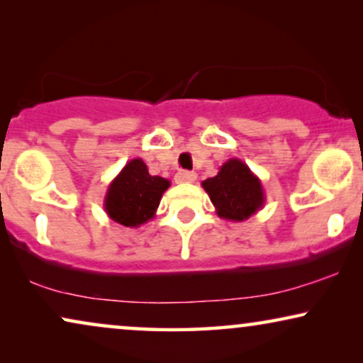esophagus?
Segmentation results:
<instances>
[{
  "instance_id": "1",
  "label": "esophagus",
  "mask_w": 363,
  "mask_h": 363,
  "mask_svg": "<svg viewBox=\"0 0 363 363\" xmlns=\"http://www.w3.org/2000/svg\"><path fill=\"white\" fill-rule=\"evenodd\" d=\"M177 183H193L196 180V173L195 172H186V170H182L177 173L175 177Z\"/></svg>"
}]
</instances>
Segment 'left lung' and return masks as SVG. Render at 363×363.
Listing matches in <instances>:
<instances>
[{"label":"left lung","instance_id":"obj_1","mask_svg":"<svg viewBox=\"0 0 363 363\" xmlns=\"http://www.w3.org/2000/svg\"><path fill=\"white\" fill-rule=\"evenodd\" d=\"M201 186L223 220L245 221L259 211L266 201L261 180L240 158L223 163L218 175L206 178Z\"/></svg>","mask_w":363,"mask_h":363}]
</instances>
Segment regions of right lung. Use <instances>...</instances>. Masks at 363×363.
<instances>
[{
	"mask_svg": "<svg viewBox=\"0 0 363 363\" xmlns=\"http://www.w3.org/2000/svg\"><path fill=\"white\" fill-rule=\"evenodd\" d=\"M168 186L167 178L150 175L142 158H133L108 185L104 210L118 225L138 228L155 216Z\"/></svg>",
	"mask_w": 363,
	"mask_h": 363,
	"instance_id": "obj_1",
	"label": "right lung"
}]
</instances>
